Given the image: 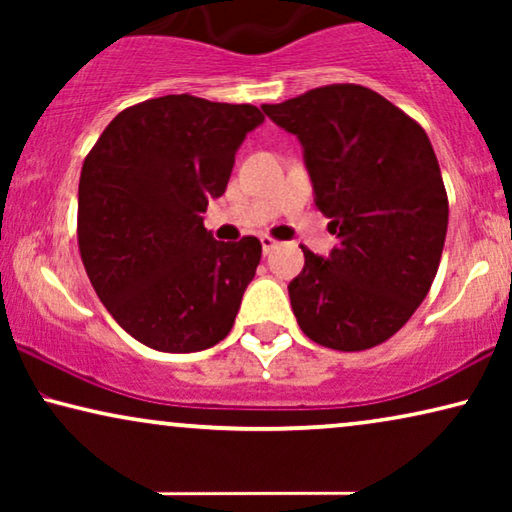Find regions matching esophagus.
Here are the masks:
<instances>
[{"instance_id": "esophagus-1", "label": "esophagus", "mask_w": 512, "mask_h": 512, "mask_svg": "<svg viewBox=\"0 0 512 512\" xmlns=\"http://www.w3.org/2000/svg\"><path fill=\"white\" fill-rule=\"evenodd\" d=\"M261 244H263V254H270V251L272 249H277V240H275V237H270V235H263L261 237Z\"/></svg>"}]
</instances>
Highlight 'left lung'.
I'll list each match as a JSON object with an SVG mask.
<instances>
[{
    "mask_svg": "<svg viewBox=\"0 0 512 512\" xmlns=\"http://www.w3.org/2000/svg\"><path fill=\"white\" fill-rule=\"evenodd\" d=\"M305 149L314 205L340 237L331 256L307 247L289 284L298 326L338 352H363L401 331L436 277L447 193L422 125L375 90L331 83L265 104Z\"/></svg>",
    "mask_w": 512,
    "mask_h": 512,
    "instance_id": "1",
    "label": "left lung"
}]
</instances>
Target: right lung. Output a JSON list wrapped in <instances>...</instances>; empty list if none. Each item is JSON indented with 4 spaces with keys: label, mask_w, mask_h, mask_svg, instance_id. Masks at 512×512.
<instances>
[{
    "label": "right lung",
    "mask_w": 512,
    "mask_h": 512,
    "mask_svg": "<svg viewBox=\"0 0 512 512\" xmlns=\"http://www.w3.org/2000/svg\"><path fill=\"white\" fill-rule=\"evenodd\" d=\"M265 116L254 104L165 95L123 109L83 160L76 237L116 324L158 352L188 354L230 333L261 242L202 226L235 151Z\"/></svg>",
    "instance_id": "obj_1"
}]
</instances>
